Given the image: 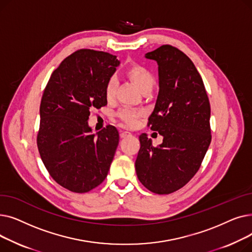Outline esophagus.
I'll use <instances>...</instances> for the list:
<instances>
[{
  "mask_svg": "<svg viewBox=\"0 0 252 252\" xmlns=\"http://www.w3.org/2000/svg\"><path fill=\"white\" fill-rule=\"evenodd\" d=\"M129 136H131L129 131L125 130V131H122V133H121V138H126V137H129Z\"/></svg>",
  "mask_w": 252,
  "mask_h": 252,
  "instance_id": "1",
  "label": "esophagus"
}]
</instances>
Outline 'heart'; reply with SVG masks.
I'll use <instances>...</instances> for the list:
<instances>
[{"instance_id": "heart-1", "label": "heart", "mask_w": 252, "mask_h": 252, "mask_svg": "<svg viewBox=\"0 0 252 252\" xmlns=\"http://www.w3.org/2000/svg\"><path fill=\"white\" fill-rule=\"evenodd\" d=\"M126 76L134 83L136 87L143 93L146 90H152L155 79L153 74L145 66L140 64H131L126 69ZM117 90V81L114 77H111L106 84L105 97L107 100H112L115 96ZM119 119L127 126H135L138 123V119L141 116V112L133 109H122L117 113Z\"/></svg>"}]
</instances>
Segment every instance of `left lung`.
<instances>
[{
  "mask_svg": "<svg viewBox=\"0 0 252 252\" xmlns=\"http://www.w3.org/2000/svg\"><path fill=\"white\" fill-rule=\"evenodd\" d=\"M145 57L158 64L159 93L148 125L163 141L154 147L146 135L140 136L136 173L149 191L169 194L184 187L202 163L211 141L210 104L200 73L181 50L163 45Z\"/></svg>",
  "mask_w": 252,
  "mask_h": 252,
  "instance_id": "obj_1",
  "label": "left lung"
}]
</instances>
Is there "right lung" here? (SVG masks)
Returning <instances> with one entry per match:
<instances>
[{
    "label": "right lung",
    "mask_w": 252,
    "mask_h": 252,
    "mask_svg": "<svg viewBox=\"0 0 252 252\" xmlns=\"http://www.w3.org/2000/svg\"><path fill=\"white\" fill-rule=\"evenodd\" d=\"M119 61L109 53L77 50L53 71L39 106L37 149L60 186L86 193L107 177L119 135L107 126L97 136L88 125L91 110L107 105L106 84Z\"/></svg>",
    "instance_id": "add662e5"
}]
</instances>
